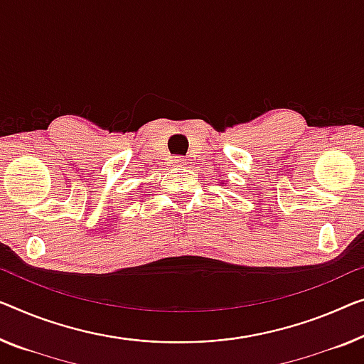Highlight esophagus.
Listing matches in <instances>:
<instances>
[{
	"instance_id": "1",
	"label": "esophagus",
	"mask_w": 364,
	"mask_h": 364,
	"mask_svg": "<svg viewBox=\"0 0 364 364\" xmlns=\"http://www.w3.org/2000/svg\"><path fill=\"white\" fill-rule=\"evenodd\" d=\"M173 165H175V166H183L184 165V159H181V156H175V159H173Z\"/></svg>"
}]
</instances>
